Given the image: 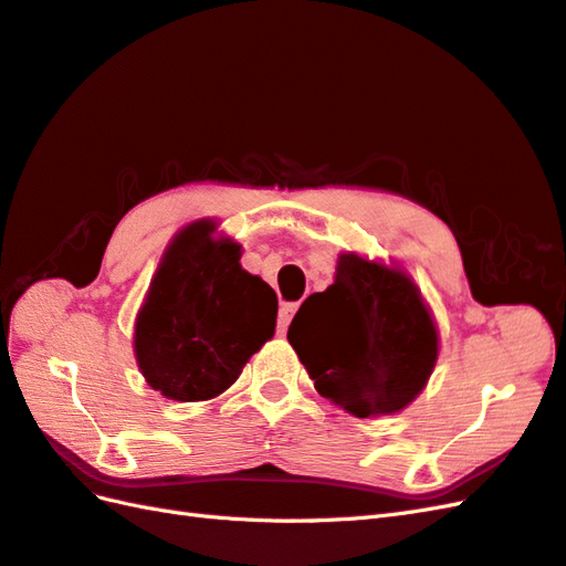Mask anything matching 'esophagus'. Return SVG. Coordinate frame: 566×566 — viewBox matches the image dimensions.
Listing matches in <instances>:
<instances>
[{
	"instance_id": "34e87169",
	"label": "esophagus",
	"mask_w": 566,
	"mask_h": 566,
	"mask_svg": "<svg viewBox=\"0 0 566 566\" xmlns=\"http://www.w3.org/2000/svg\"><path fill=\"white\" fill-rule=\"evenodd\" d=\"M296 308H298V304H282V308H280V318H277V327H280V333H284L286 327H289V323H292V318H294Z\"/></svg>"
}]
</instances>
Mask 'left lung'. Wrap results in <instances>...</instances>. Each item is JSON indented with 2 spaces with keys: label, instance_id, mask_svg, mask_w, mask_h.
Returning <instances> with one entry per match:
<instances>
[{
  "label": "left lung",
  "instance_id": "left-lung-1",
  "mask_svg": "<svg viewBox=\"0 0 566 566\" xmlns=\"http://www.w3.org/2000/svg\"><path fill=\"white\" fill-rule=\"evenodd\" d=\"M315 390L354 417L400 412L424 390L439 333L417 284L357 253L311 294L286 333Z\"/></svg>",
  "mask_w": 566,
  "mask_h": 566
}]
</instances>
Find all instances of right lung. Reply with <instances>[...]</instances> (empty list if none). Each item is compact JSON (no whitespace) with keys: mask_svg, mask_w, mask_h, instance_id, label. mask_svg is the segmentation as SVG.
<instances>
[{"mask_svg":"<svg viewBox=\"0 0 566 566\" xmlns=\"http://www.w3.org/2000/svg\"><path fill=\"white\" fill-rule=\"evenodd\" d=\"M214 231L202 219L176 233L137 313L139 371L168 400L217 398L274 335L277 294L241 268V245Z\"/></svg>","mask_w":566,"mask_h":566,"instance_id":"obj_1","label":"right lung"}]
</instances>
